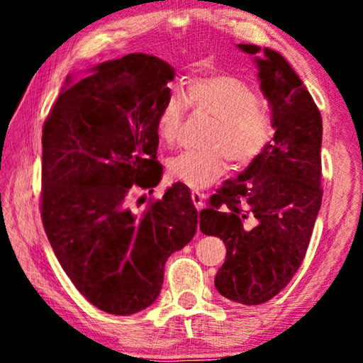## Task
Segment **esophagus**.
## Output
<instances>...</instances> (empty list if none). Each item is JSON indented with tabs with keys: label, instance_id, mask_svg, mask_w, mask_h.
Instances as JSON below:
<instances>
[{
	"label": "esophagus",
	"instance_id": "1",
	"mask_svg": "<svg viewBox=\"0 0 363 363\" xmlns=\"http://www.w3.org/2000/svg\"><path fill=\"white\" fill-rule=\"evenodd\" d=\"M190 199H192V201H194V205H195V208L196 210H201V208L205 206V201H203V199H205V195L203 194H200V192H196V190H194L192 194H190Z\"/></svg>",
	"mask_w": 363,
	"mask_h": 363
}]
</instances>
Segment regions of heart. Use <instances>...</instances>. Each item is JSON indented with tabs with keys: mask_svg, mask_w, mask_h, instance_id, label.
Wrapping results in <instances>:
<instances>
[{
	"mask_svg": "<svg viewBox=\"0 0 363 363\" xmlns=\"http://www.w3.org/2000/svg\"><path fill=\"white\" fill-rule=\"evenodd\" d=\"M182 99L195 112L214 118L203 140L205 150L184 152L168 162L169 176L184 186L210 187L225 173V158L237 168L248 167L272 143V116L261 107L256 91L240 78L224 73L195 77L187 82ZM182 99L171 96L158 113L157 134L167 147L174 145L179 136L186 115Z\"/></svg>",
	"mask_w": 363,
	"mask_h": 363,
	"instance_id": "heart-1",
	"label": "heart"
}]
</instances>
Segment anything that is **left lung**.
Returning <instances> with one entry per match:
<instances>
[{
  "mask_svg": "<svg viewBox=\"0 0 363 363\" xmlns=\"http://www.w3.org/2000/svg\"><path fill=\"white\" fill-rule=\"evenodd\" d=\"M248 54L255 45H238ZM256 59L272 107L274 143L200 213V230L224 242L214 285L227 299L256 306L290 284L303 262L322 203V116L279 52Z\"/></svg>",
  "mask_w": 363,
  "mask_h": 363,
  "instance_id": "1",
  "label": "left lung"
}]
</instances>
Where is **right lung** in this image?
Instances as JSON below:
<instances>
[{"label": "right lung", "instance_id": "obj_1", "mask_svg": "<svg viewBox=\"0 0 363 363\" xmlns=\"http://www.w3.org/2000/svg\"><path fill=\"white\" fill-rule=\"evenodd\" d=\"M173 78V67L158 57L128 54L64 89L43 125L40 211L48 240L77 290L107 314L150 306L167 259L196 230L181 182L143 213L128 201L134 189L153 192L162 179L157 118Z\"/></svg>", "mask_w": 363, "mask_h": 363}]
</instances>
